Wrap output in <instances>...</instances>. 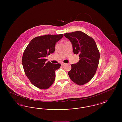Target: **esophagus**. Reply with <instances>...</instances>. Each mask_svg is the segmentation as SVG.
I'll return each instance as SVG.
<instances>
[{
	"label": "esophagus",
	"mask_w": 122,
	"mask_h": 122,
	"mask_svg": "<svg viewBox=\"0 0 122 122\" xmlns=\"http://www.w3.org/2000/svg\"><path fill=\"white\" fill-rule=\"evenodd\" d=\"M61 65H62V66H64V64H65V63H61Z\"/></svg>",
	"instance_id": "obj_1"
}]
</instances>
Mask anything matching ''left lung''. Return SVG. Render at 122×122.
Returning a JSON list of instances; mask_svg holds the SVG:
<instances>
[{"instance_id":"left-lung-1","label":"left lung","mask_w":122,"mask_h":122,"mask_svg":"<svg viewBox=\"0 0 122 122\" xmlns=\"http://www.w3.org/2000/svg\"><path fill=\"white\" fill-rule=\"evenodd\" d=\"M72 43L73 52L79 55L80 61L71 64L68 72L70 79L78 85H83L95 76L98 66L100 52L93 38L81 31L65 33Z\"/></svg>"}]
</instances>
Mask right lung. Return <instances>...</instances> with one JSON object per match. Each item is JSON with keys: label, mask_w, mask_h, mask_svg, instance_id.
I'll return each instance as SVG.
<instances>
[{"label": "right lung", "mask_w": 122, "mask_h": 122, "mask_svg": "<svg viewBox=\"0 0 122 122\" xmlns=\"http://www.w3.org/2000/svg\"><path fill=\"white\" fill-rule=\"evenodd\" d=\"M63 34L46 35L36 37L30 42L23 54L22 63L25 75L31 83L41 89L50 87L55 81V70L60 64L46 63V56L55 51V44Z\"/></svg>", "instance_id": "1"}]
</instances>
